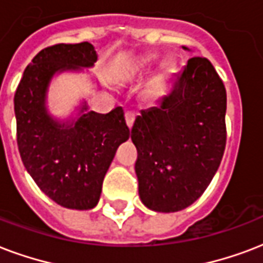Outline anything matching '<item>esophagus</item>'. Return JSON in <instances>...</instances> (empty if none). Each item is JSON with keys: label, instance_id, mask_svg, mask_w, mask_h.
<instances>
[{"label": "esophagus", "instance_id": "1", "mask_svg": "<svg viewBox=\"0 0 263 263\" xmlns=\"http://www.w3.org/2000/svg\"><path fill=\"white\" fill-rule=\"evenodd\" d=\"M134 121H135V114L132 113V111H127V113H125V123H127L128 128H132Z\"/></svg>", "mask_w": 263, "mask_h": 263}]
</instances>
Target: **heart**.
<instances>
[{
	"label": "heart",
	"mask_w": 263,
	"mask_h": 263,
	"mask_svg": "<svg viewBox=\"0 0 263 263\" xmlns=\"http://www.w3.org/2000/svg\"><path fill=\"white\" fill-rule=\"evenodd\" d=\"M154 59V56H147V58H145V59L142 60V65H146V63H150L152 60Z\"/></svg>",
	"instance_id": "obj_1"
}]
</instances>
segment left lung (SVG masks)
Segmentation results:
<instances>
[{
	"label": "left lung",
	"mask_w": 263,
	"mask_h": 263,
	"mask_svg": "<svg viewBox=\"0 0 263 263\" xmlns=\"http://www.w3.org/2000/svg\"><path fill=\"white\" fill-rule=\"evenodd\" d=\"M225 114L223 81L207 58H190L168 95L142 110L131 129L139 197L146 207L180 211L204 193L225 152Z\"/></svg>",
	"instance_id": "left-lung-1"
}]
</instances>
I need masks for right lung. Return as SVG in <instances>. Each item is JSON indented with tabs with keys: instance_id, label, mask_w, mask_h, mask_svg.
<instances>
[{
	"instance_id": "obj_1",
	"label": "right lung",
	"mask_w": 263,
	"mask_h": 263,
	"mask_svg": "<svg viewBox=\"0 0 263 263\" xmlns=\"http://www.w3.org/2000/svg\"><path fill=\"white\" fill-rule=\"evenodd\" d=\"M96 59L89 43L44 48L26 67L15 92L22 161L48 197L71 210H91L98 204L117 147L129 138L123 107L107 114L88 111L71 125L56 123L47 113L45 95L53 74L91 67Z\"/></svg>"
}]
</instances>
